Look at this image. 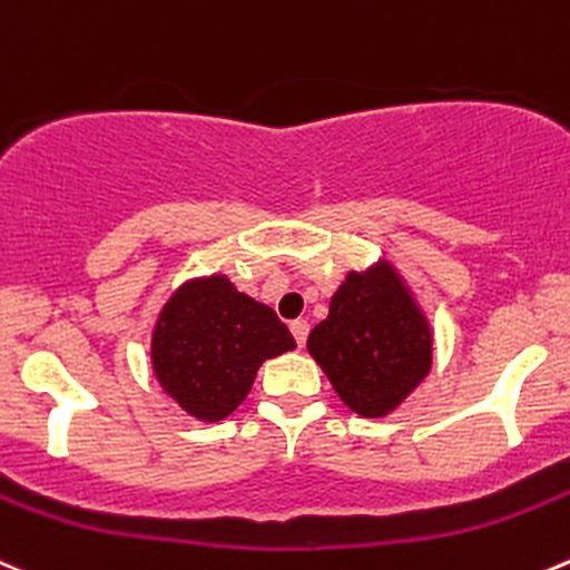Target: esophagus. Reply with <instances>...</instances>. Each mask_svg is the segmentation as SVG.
I'll use <instances>...</instances> for the list:
<instances>
[{
  "mask_svg": "<svg viewBox=\"0 0 570 570\" xmlns=\"http://www.w3.org/2000/svg\"><path fill=\"white\" fill-rule=\"evenodd\" d=\"M289 328H292V336H295L297 345H301V347L306 345V336H308V323H306V320H292Z\"/></svg>",
  "mask_w": 570,
  "mask_h": 570,
  "instance_id": "34e87169",
  "label": "esophagus"
}]
</instances>
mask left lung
Returning a JSON list of instances; mask_svg holds the SVG:
<instances>
[{
	"mask_svg": "<svg viewBox=\"0 0 570 570\" xmlns=\"http://www.w3.org/2000/svg\"><path fill=\"white\" fill-rule=\"evenodd\" d=\"M306 347L362 417H384L432 367L429 323L386 264L347 275Z\"/></svg>",
	"mask_w": 570,
	"mask_h": 570,
	"instance_id": "8db88e82",
	"label": "left lung"
}]
</instances>
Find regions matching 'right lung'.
Masks as SVG:
<instances>
[{"mask_svg":"<svg viewBox=\"0 0 570 570\" xmlns=\"http://www.w3.org/2000/svg\"><path fill=\"white\" fill-rule=\"evenodd\" d=\"M278 314L225 275L180 286L153 331V370L167 395L214 423L239 406L264 358L292 351Z\"/></svg>","mask_w":570,"mask_h":570,"instance_id":"add662e5","label":"right lung"}]
</instances>
